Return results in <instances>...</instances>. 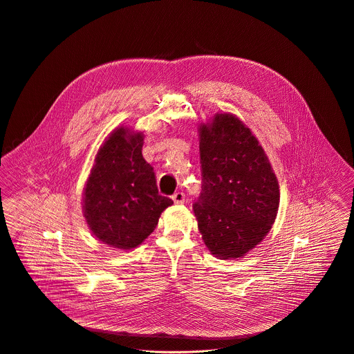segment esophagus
<instances>
[{
  "label": "esophagus",
  "instance_id": "esophagus-1",
  "mask_svg": "<svg viewBox=\"0 0 354 354\" xmlns=\"http://www.w3.org/2000/svg\"><path fill=\"white\" fill-rule=\"evenodd\" d=\"M171 198H173L174 203L180 205V203H184V201H185V194H184V192H176Z\"/></svg>",
  "mask_w": 354,
  "mask_h": 354
}]
</instances>
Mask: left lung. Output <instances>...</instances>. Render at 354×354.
Masks as SVG:
<instances>
[{
    "label": "left lung",
    "mask_w": 354,
    "mask_h": 354,
    "mask_svg": "<svg viewBox=\"0 0 354 354\" xmlns=\"http://www.w3.org/2000/svg\"><path fill=\"white\" fill-rule=\"evenodd\" d=\"M198 228L220 259L244 257L270 231L280 201L276 174L251 130L232 114L199 126Z\"/></svg>",
    "instance_id": "left-lung-1"
}]
</instances>
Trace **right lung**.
<instances>
[{
    "label": "right lung",
    "mask_w": 354,
    "mask_h": 354,
    "mask_svg": "<svg viewBox=\"0 0 354 354\" xmlns=\"http://www.w3.org/2000/svg\"><path fill=\"white\" fill-rule=\"evenodd\" d=\"M142 131L117 127L106 138L84 189V217L97 240L120 250L153 232L170 198L158 192L153 169L142 158Z\"/></svg>",
    "instance_id": "right-lung-1"
}]
</instances>
